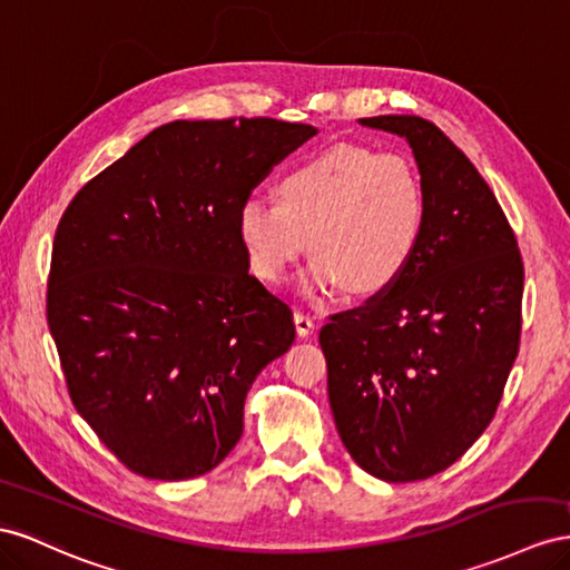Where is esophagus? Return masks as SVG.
Segmentation results:
<instances>
[{
    "label": "esophagus",
    "mask_w": 570,
    "mask_h": 570,
    "mask_svg": "<svg viewBox=\"0 0 570 570\" xmlns=\"http://www.w3.org/2000/svg\"><path fill=\"white\" fill-rule=\"evenodd\" d=\"M295 328H297V335H299V337L312 335V331H314V318H312L309 314H304V312H295Z\"/></svg>",
    "instance_id": "obj_1"
}]
</instances>
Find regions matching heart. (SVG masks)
I'll return each mask as SVG.
<instances>
[{"instance_id": "b5f03b06", "label": "heart", "mask_w": 570, "mask_h": 570, "mask_svg": "<svg viewBox=\"0 0 570 570\" xmlns=\"http://www.w3.org/2000/svg\"><path fill=\"white\" fill-rule=\"evenodd\" d=\"M275 202L252 196L237 210V237L256 278L283 283L306 249L304 287L314 295L347 285L374 295L397 283L422 247L426 187L403 153L337 144L292 165Z\"/></svg>"}]
</instances>
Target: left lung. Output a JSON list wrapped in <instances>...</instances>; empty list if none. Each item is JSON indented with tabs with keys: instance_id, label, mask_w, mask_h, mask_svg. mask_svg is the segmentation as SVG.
Instances as JSON below:
<instances>
[{
	"instance_id": "1",
	"label": "left lung",
	"mask_w": 570,
	"mask_h": 570,
	"mask_svg": "<svg viewBox=\"0 0 570 570\" xmlns=\"http://www.w3.org/2000/svg\"><path fill=\"white\" fill-rule=\"evenodd\" d=\"M426 187L410 268L318 333L333 420L355 463L383 482L426 480L482 436L520 345L522 258L494 191L434 121L381 115Z\"/></svg>"
}]
</instances>
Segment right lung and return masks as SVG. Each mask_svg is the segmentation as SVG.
Listing matches in <instances>:
<instances>
[{"mask_svg": "<svg viewBox=\"0 0 570 570\" xmlns=\"http://www.w3.org/2000/svg\"><path fill=\"white\" fill-rule=\"evenodd\" d=\"M316 131L170 121L61 215L48 326L76 412L131 472L175 482L223 463L254 379L295 343L289 306L249 273L237 210Z\"/></svg>", "mask_w": 570, "mask_h": 570, "instance_id": "obj_1", "label": "right lung"}]
</instances>
